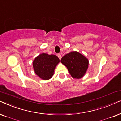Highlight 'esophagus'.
Instances as JSON below:
<instances>
[{"mask_svg": "<svg viewBox=\"0 0 121 121\" xmlns=\"http://www.w3.org/2000/svg\"><path fill=\"white\" fill-rule=\"evenodd\" d=\"M57 57L59 58V59L61 60V57H62V56H61V54H57Z\"/></svg>", "mask_w": 121, "mask_h": 121, "instance_id": "obj_1", "label": "esophagus"}]
</instances>
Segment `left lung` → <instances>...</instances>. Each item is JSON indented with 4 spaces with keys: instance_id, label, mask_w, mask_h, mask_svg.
<instances>
[{
    "instance_id": "obj_1",
    "label": "left lung",
    "mask_w": 121,
    "mask_h": 121,
    "mask_svg": "<svg viewBox=\"0 0 121 121\" xmlns=\"http://www.w3.org/2000/svg\"><path fill=\"white\" fill-rule=\"evenodd\" d=\"M61 62L66 66L71 76L77 79L85 75L88 67V59L77 51L66 54L61 58Z\"/></svg>"
}]
</instances>
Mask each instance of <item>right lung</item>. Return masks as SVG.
I'll list each match as a JSON object with an SVG mask.
<instances>
[{"mask_svg": "<svg viewBox=\"0 0 121 121\" xmlns=\"http://www.w3.org/2000/svg\"><path fill=\"white\" fill-rule=\"evenodd\" d=\"M59 62L60 60L57 56L43 53L34 60V70L41 79L49 80L54 75L55 69Z\"/></svg>", "mask_w": 121, "mask_h": 121, "instance_id": "obj_1", "label": "right lung"}]
</instances>
